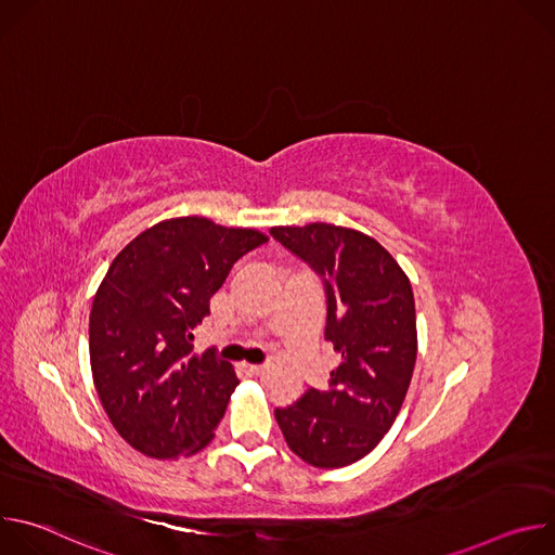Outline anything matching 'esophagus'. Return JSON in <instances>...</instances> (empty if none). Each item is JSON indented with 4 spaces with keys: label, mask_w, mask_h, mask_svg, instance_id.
Segmentation results:
<instances>
[{
    "label": "esophagus",
    "mask_w": 555,
    "mask_h": 555,
    "mask_svg": "<svg viewBox=\"0 0 555 555\" xmlns=\"http://www.w3.org/2000/svg\"><path fill=\"white\" fill-rule=\"evenodd\" d=\"M244 371L250 375V377H259L263 373V366H253V364H244Z\"/></svg>",
    "instance_id": "1"
}]
</instances>
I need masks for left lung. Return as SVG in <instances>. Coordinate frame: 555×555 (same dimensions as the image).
<instances>
[{
    "label": "left lung",
    "instance_id": "8db88e82",
    "mask_svg": "<svg viewBox=\"0 0 555 555\" xmlns=\"http://www.w3.org/2000/svg\"><path fill=\"white\" fill-rule=\"evenodd\" d=\"M272 240L325 287V340L338 353L325 390L307 388L274 417L294 454L343 467L369 454L398 417L417 360L413 287L371 236L332 225H279Z\"/></svg>",
    "mask_w": 555,
    "mask_h": 555
}]
</instances>
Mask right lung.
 I'll return each instance as SVG.
<instances>
[{"instance_id": "1", "label": "right lung", "mask_w": 555, "mask_h": 555, "mask_svg": "<svg viewBox=\"0 0 555 555\" xmlns=\"http://www.w3.org/2000/svg\"><path fill=\"white\" fill-rule=\"evenodd\" d=\"M268 240L204 217L155 223L109 266L90 313V362L118 435L153 459L210 443L240 384L212 349L193 353V330L232 266Z\"/></svg>"}]
</instances>
